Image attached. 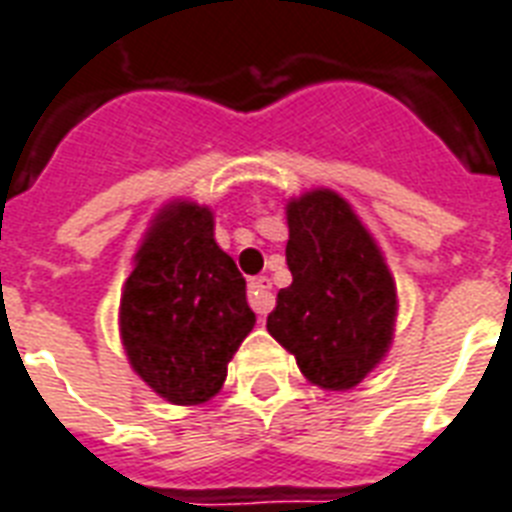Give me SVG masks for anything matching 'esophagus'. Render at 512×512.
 Returning <instances> with one entry per match:
<instances>
[{
    "mask_svg": "<svg viewBox=\"0 0 512 512\" xmlns=\"http://www.w3.org/2000/svg\"><path fill=\"white\" fill-rule=\"evenodd\" d=\"M273 292H271V281L265 276H257V279L249 281V305L257 316H268L273 311Z\"/></svg>",
    "mask_w": 512,
    "mask_h": 512,
    "instance_id": "esophagus-1",
    "label": "esophagus"
}]
</instances>
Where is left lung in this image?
<instances>
[{
	"label": "left lung",
	"mask_w": 512,
	"mask_h": 512,
	"mask_svg": "<svg viewBox=\"0 0 512 512\" xmlns=\"http://www.w3.org/2000/svg\"><path fill=\"white\" fill-rule=\"evenodd\" d=\"M287 265L268 332L321 390H350L388 356L398 292L382 249L348 199L311 188L287 199Z\"/></svg>",
	"instance_id": "left-lung-1"
}]
</instances>
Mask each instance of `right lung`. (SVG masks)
Wrapping results in <instances>:
<instances>
[{"label": "right lung", "mask_w": 512, "mask_h": 512, "mask_svg": "<svg viewBox=\"0 0 512 512\" xmlns=\"http://www.w3.org/2000/svg\"><path fill=\"white\" fill-rule=\"evenodd\" d=\"M255 321L247 281L217 247L215 212L167 201L143 233L119 303L132 372L170 404H204L220 393Z\"/></svg>", "instance_id": "add662e5"}]
</instances>
